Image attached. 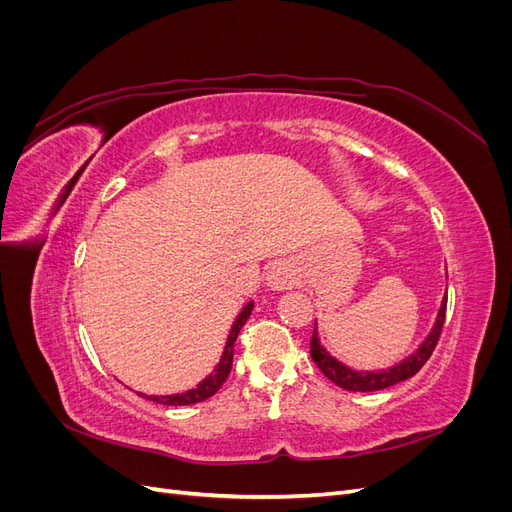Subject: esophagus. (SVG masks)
Masks as SVG:
<instances>
[{"label":"esophagus","mask_w":512,"mask_h":512,"mask_svg":"<svg viewBox=\"0 0 512 512\" xmlns=\"http://www.w3.org/2000/svg\"><path fill=\"white\" fill-rule=\"evenodd\" d=\"M267 286L271 290H286L294 284V273L292 269L286 265V262H273L267 271Z\"/></svg>","instance_id":"obj_1"}]
</instances>
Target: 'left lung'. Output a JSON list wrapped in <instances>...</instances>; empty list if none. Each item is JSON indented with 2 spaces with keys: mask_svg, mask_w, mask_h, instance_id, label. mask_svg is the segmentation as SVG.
I'll use <instances>...</instances> for the list:
<instances>
[{
  "mask_svg": "<svg viewBox=\"0 0 512 512\" xmlns=\"http://www.w3.org/2000/svg\"><path fill=\"white\" fill-rule=\"evenodd\" d=\"M444 316H446V294L442 297L440 309L436 314V322L429 329V333L425 335V339L421 344L414 348V352H410L406 359H401L399 363L386 367V369H352L346 363H342L339 359L322 346L320 335H318V324L314 327V335L312 342H309V352H312V359L316 361V365L320 367V371L327 376L331 382H335L337 386H342L346 391H380L386 389V386H393L401 380L412 378L418 369H421L427 359L431 356L433 348H436L440 333H442V324H444Z\"/></svg>",
  "mask_w": 512,
  "mask_h": 512,
  "instance_id": "obj_1",
  "label": "left lung"
}]
</instances>
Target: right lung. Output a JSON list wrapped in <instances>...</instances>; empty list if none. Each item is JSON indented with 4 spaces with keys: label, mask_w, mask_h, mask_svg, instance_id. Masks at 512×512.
I'll use <instances>...</instances> for the list:
<instances>
[{
    "label": "right lung",
    "mask_w": 512,
    "mask_h": 512,
    "mask_svg": "<svg viewBox=\"0 0 512 512\" xmlns=\"http://www.w3.org/2000/svg\"><path fill=\"white\" fill-rule=\"evenodd\" d=\"M254 309V301H247L243 305V309L239 312V316L235 318V322H232V327L228 331V337H226V344H224V352L220 356L218 365L213 367V371L209 376H205L203 380H200L194 389H188L183 393H173V395H145V393H136L141 395L145 399H151L156 401V404H164V406H190V404H198V401H205L209 399L211 395H215L220 391V386L224 384V380L228 378L230 374V367H232V354H235V342H237V335L241 331V327L245 324V320L250 318Z\"/></svg>",
    "instance_id": "right-lung-1"
}]
</instances>
